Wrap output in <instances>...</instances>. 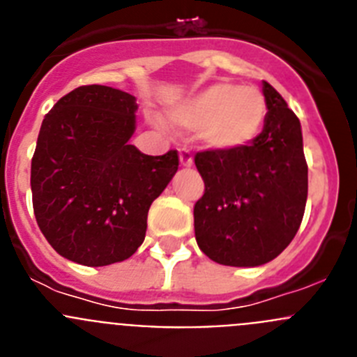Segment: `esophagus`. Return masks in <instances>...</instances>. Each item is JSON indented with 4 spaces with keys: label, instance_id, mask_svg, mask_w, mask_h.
I'll list each match as a JSON object with an SVG mask.
<instances>
[{
    "label": "esophagus",
    "instance_id": "34e87169",
    "mask_svg": "<svg viewBox=\"0 0 357 357\" xmlns=\"http://www.w3.org/2000/svg\"><path fill=\"white\" fill-rule=\"evenodd\" d=\"M178 159H181V166H184V168H191L193 166V155H191V151L188 148H181L178 150Z\"/></svg>",
    "mask_w": 357,
    "mask_h": 357
}]
</instances>
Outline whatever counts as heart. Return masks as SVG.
Masks as SVG:
<instances>
[{"mask_svg": "<svg viewBox=\"0 0 357 357\" xmlns=\"http://www.w3.org/2000/svg\"><path fill=\"white\" fill-rule=\"evenodd\" d=\"M266 114V98L259 89L220 82L176 102L166 118L176 128L198 130V139L209 150L238 151L254 143Z\"/></svg>", "mask_w": 357, "mask_h": 357, "instance_id": "obj_1", "label": "heart"}]
</instances>
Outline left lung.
Returning a JSON list of instances; mask_svg holds the SVG:
<instances>
[{
	"mask_svg": "<svg viewBox=\"0 0 357 357\" xmlns=\"http://www.w3.org/2000/svg\"><path fill=\"white\" fill-rule=\"evenodd\" d=\"M263 132L238 151L195 157L206 191L195 204V236L214 263L252 268L275 259L295 238L307 200L301 121L263 82Z\"/></svg>",
	"mask_w": 357,
	"mask_h": 357,
	"instance_id": "left-lung-1",
	"label": "left lung"
}]
</instances>
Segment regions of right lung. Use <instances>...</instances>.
<instances>
[{"label": "right lung", "instance_id": "add662e5", "mask_svg": "<svg viewBox=\"0 0 357 357\" xmlns=\"http://www.w3.org/2000/svg\"><path fill=\"white\" fill-rule=\"evenodd\" d=\"M135 96L82 85L44 116L33 159L31 200L44 238L73 263L128 259L146 234L151 202L178 169V155H144L135 132Z\"/></svg>", "mask_w": 357, "mask_h": 357}]
</instances>
